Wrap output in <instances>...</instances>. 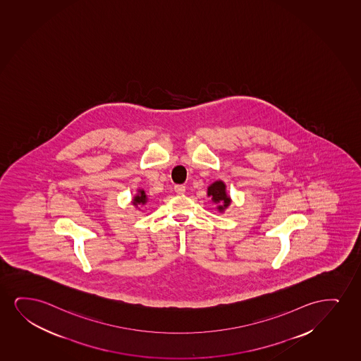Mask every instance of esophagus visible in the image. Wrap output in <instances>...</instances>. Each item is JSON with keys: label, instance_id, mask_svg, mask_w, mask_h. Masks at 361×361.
Listing matches in <instances>:
<instances>
[{"label": "esophagus", "instance_id": "esophagus-1", "mask_svg": "<svg viewBox=\"0 0 361 361\" xmlns=\"http://www.w3.org/2000/svg\"><path fill=\"white\" fill-rule=\"evenodd\" d=\"M173 190H175V192L178 193V195H183L185 191H186V188L183 185H175Z\"/></svg>", "mask_w": 361, "mask_h": 361}]
</instances>
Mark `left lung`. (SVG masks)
Segmentation results:
<instances>
[{
	"label": "left lung",
	"mask_w": 361,
	"mask_h": 361,
	"mask_svg": "<svg viewBox=\"0 0 361 361\" xmlns=\"http://www.w3.org/2000/svg\"><path fill=\"white\" fill-rule=\"evenodd\" d=\"M207 196L211 197L212 202L216 204V209L224 213L231 204V197L226 192V185L221 180H216L207 188Z\"/></svg>",
	"instance_id": "1"
}]
</instances>
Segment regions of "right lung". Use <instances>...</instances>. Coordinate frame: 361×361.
Here are the masks:
<instances>
[{
	"label": "right lung",
	"instance_id": "1",
	"mask_svg": "<svg viewBox=\"0 0 361 361\" xmlns=\"http://www.w3.org/2000/svg\"><path fill=\"white\" fill-rule=\"evenodd\" d=\"M147 202H148V196H147L145 190L143 188H137L136 196L132 198V204L138 208V209H141V207L145 206Z\"/></svg>",
	"mask_w": 361,
	"mask_h": 361
}]
</instances>
